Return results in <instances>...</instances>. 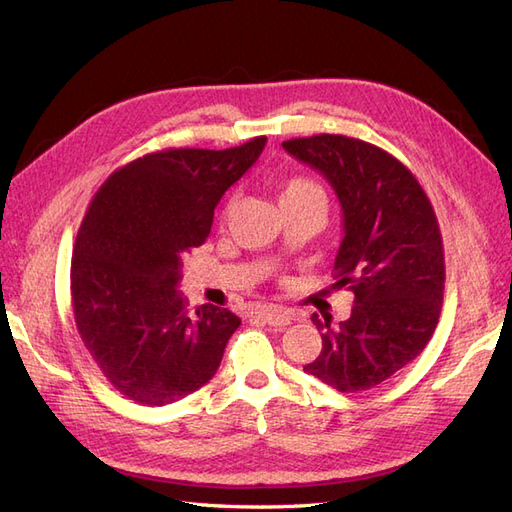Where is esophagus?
I'll list each match as a JSON object with an SVG mask.
<instances>
[{"label": "esophagus", "instance_id": "34e87169", "mask_svg": "<svg viewBox=\"0 0 512 512\" xmlns=\"http://www.w3.org/2000/svg\"><path fill=\"white\" fill-rule=\"evenodd\" d=\"M256 318L271 324V327H286V324H292L294 314L290 312V309L271 305V307H265V309H260V312H256Z\"/></svg>", "mask_w": 512, "mask_h": 512}]
</instances>
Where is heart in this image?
<instances>
[{
    "instance_id": "b5f03b06",
    "label": "heart",
    "mask_w": 512,
    "mask_h": 512,
    "mask_svg": "<svg viewBox=\"0 0 512 512\" xmlns=\"http://www.w3.org/2000/svg\"><path fill=\"white\" fill-rule=\"evenodd\" d=\"M305 198H324V190L314 179H309L305 175H292L280 183L282 205L299 203V200H305ZM226 213H228V209H224V213H222L224 218H226Z\"/></svg>"
}]
</instances>
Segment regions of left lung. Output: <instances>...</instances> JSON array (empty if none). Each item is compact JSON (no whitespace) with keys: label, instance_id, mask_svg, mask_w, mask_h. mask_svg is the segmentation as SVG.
I'll list each match as a JSON object with an SVG mask.
<instances>
[{"label":"left lung","instance_id":"8db88e82","mask_svg":"<svg viewBox=\"0 0 512 512\" xmlns=\"http://www.w3.org/2000/svg\"><path fill=\"white\" fill-rule=\"evenodd\" d=\"M320 170L344 209L333 288L354 292L348 320L314 316L322 350L307 374L342 393L389 380L423 352L442 312L444 247L421 183L389 151L342 134L282 143Z\"/></svg>","mask_w":512,"mask_h":512}]
</instances>
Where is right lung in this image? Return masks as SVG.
<instances>
[{"label":"right lung","mask_w":512,"mask_h":512,"mask_svg":"<svg viewBox=\"0 0 512 512\" xmlns=\"http://www.w3.org/2000/svg\"><path fill=\"white\" fill-rule=\"evenodd\" d=\"M164 149L117 168L91 198L70 267L72 312L104 378L136 404L166 406L207 384L241 318L177 290L181 260L205 243L213 211L265 149Z\"/></svg>","instance_id":"1"}]
</instances>
